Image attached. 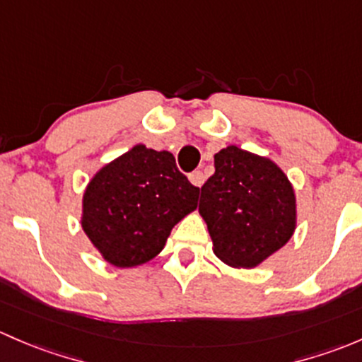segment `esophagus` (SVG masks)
<instances>
[{"mask_svg": "<svg viewBox=\"0 0 362 362\" xmlns=\"http://www.w3.org/2000/svg\"><path fill=\"white\" fill-rule=\"evenodd\" d=\"M204 181H206V176H204L202 170H195V173L189 174V182L193 186H197V188H200L204 185Z\"/></svg>", "mask_w": 362, "mask_h": 362, "instance_id": "1", "label": "esophagus"}]
</instances>
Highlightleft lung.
Instances as JSON below:
<instances>
[{"label": "left lung", "mask_w": 362, "mask_h": 362, "mask_svg": "<svg viewBox=\"0 0 362 362\" xmlns=\"http://www.w3.org/2000/svg\"><path fill=\"white\" fill-rule=\"evenodd\" d=\"M199 212L214 255L233 268H256L296 230V195L268 156L230 144L214 155V174L200 188Z\"/></svg>", "instance_id": "8db88e82"}]
</instances>
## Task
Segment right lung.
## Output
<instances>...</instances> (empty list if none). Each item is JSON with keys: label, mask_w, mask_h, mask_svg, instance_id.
I'll use <instances>...</instances> for the list:
<instances>
[{"label": "right lung", "mask_w": 362, "mask_h": 362, "mask_svg": "<svg viewBox=\"0 0 362 362\" xmlns=\"http://www.w3.org/2000/svg\"><path fill=\"white\" fill-rule=\"evenodd\" d=\"M199 193L170 151L139 143L88 181L81 228L106 263L139 267L153 259L174 226L195 211Z\"/></svg>", "instance_id": "1"}]
</instances>
